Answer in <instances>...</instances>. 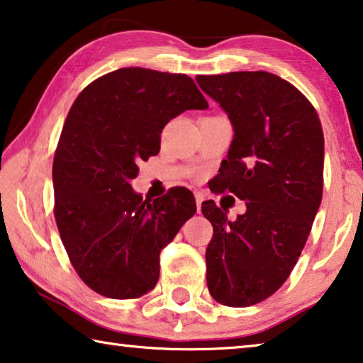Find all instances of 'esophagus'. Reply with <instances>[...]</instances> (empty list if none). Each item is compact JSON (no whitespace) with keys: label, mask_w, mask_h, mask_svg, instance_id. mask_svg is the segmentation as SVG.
Here are the masks:
<instances>
[{"label":"esophagus","mask_w":363,"mask_h":363,"mask_svg":"<svg viewBox=\"0 0 363 363\" xmlns=\"http://www.w3.org/2000/svg\"><path fill=\"white\" fill-rule=\"evenodd\" d=\"M203 200H205L203 194L195 192V202H197V210H199V213H200V210H202V203H203Z\"/></svg>","instance_id":"34e87169"}]
</instances>
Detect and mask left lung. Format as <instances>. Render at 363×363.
<instances>
[{
    "label": "left lung",
    "mask_w": 363,
    "mask_h": 363,
    "mask_svg": "<svg viewBox=\"0 0 363 363\" xmlns=\"http://www.w3.org/2000/svg\"><path fill=\"white\" fill-rule=\"evenodd\" d=\"M195 79L234 128L215 192L228 191L247 205L234 221L213 200L202 205L213 226L206 284L223 306H255L289 278L312 231L323 195V129L307 96L274 74Z\"/></svg>",
    "instance_id": "left-lung-1"
}]
</instances>
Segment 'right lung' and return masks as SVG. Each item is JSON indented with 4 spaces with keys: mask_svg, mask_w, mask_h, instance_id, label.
Returning <instances> with one entry per match:
<instances>
[{
    "mask_svg": "<svg viewBox=\"0 0 363 363\" xmlns=\"http://www.w3.org/2000/svg\"><path fill=\"white\" fill-rule=\"evenodd\" d=\"M208 101L186 74L123 67L89 84L69 109L53 160L55 220L79 278L109 298L157 284L160 254L197 211L172 187L153 202L132 191L139 163L158 155L161 130Z\"/></svg>",
    "mask_w": 363,
    "mask_h": 363,
    "instance_id": "right-lung-1",
    "label": "right lung"
}]
</instances>
